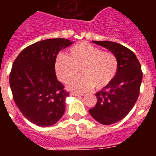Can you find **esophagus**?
<instances>
[{
    "label": "esophagus",
    "instance_id": "34e87169",
    "mask_svg": "<svg viewBox=\"0 0 156 156\" xmlns=\"http://www.w3.org/2000/svg\"><path fill=\"white\" fill-rule=\"evenodd\" d=\"M70 95H71V96H83V94L77 93V92H71V93H70Z\"/></svg>",
    "mask_w": 156,
    "mask_h": 156
}]
</instances>
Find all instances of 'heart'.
Returning <instances> with one entry per match:
<instances>
[{
  "mask_svg": "<svg viewBox=\"0 0 156 156\" xmlns=\"http://www.w3.org/2000/svg\"><path fill=\"white\" fill-rule=\"evenodd\" d=\"M118 59L113 53L102 51L87 42H80L69 49L68 55L59 54L55 62L58 79L67 83L79 74L82 76L69 83L68 87L87 91L95 87L101 90L112 83L118 72Z\"/></svg>",
  "mask_w": 156,
  "mask_h": 156,
  "instance_id": "obj_1",
  "label": "heart"
}]
</instances>
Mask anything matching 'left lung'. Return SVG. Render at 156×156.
<instances>
[{
	"mask_svg": "<svg viewBox=\"0 0 156 156\" xmlns=\"http://www.w3.org/2000/svg\"><path fill=\"white\" fill-rule=\"evenodd\" d=\"M107 48L118 59V72L110 85L95 94L97 103L89 112L104 125L115 123L129 113L137 100L143 73L135 54L112 41H93Z\"/></svg>",
	"mask_w": 156,
	"mask_h": 156,
	"instance_id": "obj_1",
	"label": "left lung"
}]
</instances>
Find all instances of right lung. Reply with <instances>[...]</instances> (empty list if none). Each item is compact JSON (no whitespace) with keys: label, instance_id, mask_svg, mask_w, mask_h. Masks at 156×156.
Listing matches in <instances>:
<instances>
[{"label":"right lung","instance_id":"obj_1","mask_svg":"<svg viewBox=\"0 0 156 156\" xmlns=\"http://www.w3.org/2000/svg\"><path fill=\"white\" fill-rule=\"evenodd\" d=\"M73 42L63 38L41 41L23 49L9 76L13 99L23 115L39 126L55 124L63 115L69 93L57 80L55 62Z\"/></svg>","mask_w":156,"mask_h":156}]
</instances>
